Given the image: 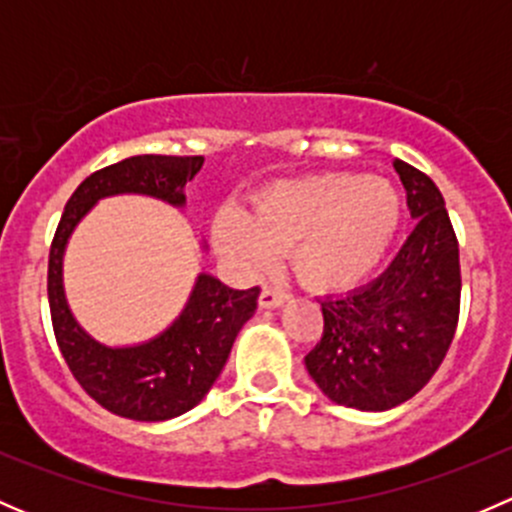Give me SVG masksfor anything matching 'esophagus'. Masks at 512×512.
<instances>
[{
  "label": "esophagus",
  "instance_id": "34e87169",
  "mask_svg": "<svg viewBox=\"0 0 512 512\" xmlns=\"http://www.w3.org/2000/svg\"><path fill=\"white\" fill-rule=\"evenodd\" d=\"M287 302V294L280 292V289L275 287H265L260 292V307L262 309H275V307H282V304Z\"/></svg>",
  "mask_w": 512,
  "mask_h": 512
}]
</instances>
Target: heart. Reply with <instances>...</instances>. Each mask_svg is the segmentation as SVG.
<instances>
[{"mask_svg":"<svg viewBox=\"0 0 512 512\" xmlns=\"http://www.w3.org/2000/svg\"><path fill=\"white\" fill-rule=\"evenodd\" d=\"M401 195L379 175L314 173L267 185L250 215L220 210L218 250L247 275L265 270L289 250L307 287L339 292L364 282L389 252L401 225Z\"/></svg>","mask_w":512,"mask_h":512,"instance_id":"b5f03b06","label":"heart"}]
</instances>
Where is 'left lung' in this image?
I'll use <instances>...</instances> for the list:
<instances>
[{
    "instance_id": "left-lung-1",
    "label": "left lung",
    "mask_w": 512,
    "mask_h": 512,
    "mask_svg": "<svg viewBox=\"0 0 512 512\" xmlns=\"http://www.w3.org/2000/svg\"><path fill=\"white\" fill-rule=\"evenodd\" d=\"M414 232L384 275L324 297V329L304 356L309 376L334 404L386 411L416 396L446 359L461 312L458 240L441 190L396 158Z\"/></svg>"
}]
</instances>
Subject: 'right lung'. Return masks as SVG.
I'll use <instances>...</instances> for the list:
<instances>
[{
  "instance_id": "1",
  "label": "right lung",
  "mask_w": 512,
  "mask_h": 512,
  "mask_svg": "<svg viewBox=\"0 0 512 512\" xmlns=\"http://www.w3.org/2000/svg\"><path fill=\"white\" fill-rule=\"evenodd\" d=\"M203 156H133L91 173L66 203L49 250V309L56 344L81 389L111 414L133 421H168L203 401L223 371L242 324L255 314L260 287L230 289L198 275L180 317L136 347H106L81 329L66 304L61 265L74 227L108 195H151L183 208V188Z\"/></svg>"
}]
</instances>
